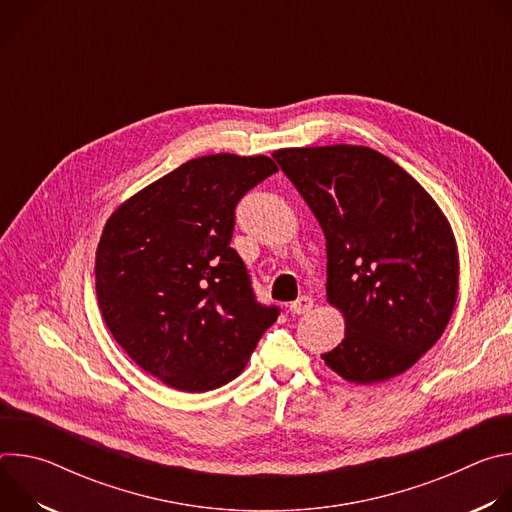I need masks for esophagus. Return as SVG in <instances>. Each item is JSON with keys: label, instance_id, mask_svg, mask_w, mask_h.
I'll list each match as a JSON object with an SVG mask.
<instances>
[{"label": "esophagus", "instance_id": "obj_1", "mask_svg": "<svg viewBox=\"0 0 512 512\" xmlns=\"http://www.w3.org/2000/svg\"><path fill=\"white\" fill-rule=\"evenodd\" d=\"M312 308H314V300L310 296H302L300 300H296L294 304L289 306V312L296 314V316H302V314H308Z\"/></svg>", "mask_w": 512, "mask_h": 512}]
</instances>
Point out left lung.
Segmentation results:
<instances>
[{
    "mask_svg": "<svg viewBox=\"0 0 512 512\" xmlns=\"http://www.w3.org/2000/svg\"><path fill=\"white\" fill-rule=\"evenodd\" d=\"M326 239V300L344 338L322 354L348 383L407 369L454 314L460 257L444 210L401 166L367 145L283 148L273 154Z\"/></svg>",
    "mask_w": 512,
    "mask_h": 512,
    "instance_id": "obj_1",
    "label": "left lung"
}]
</instances>
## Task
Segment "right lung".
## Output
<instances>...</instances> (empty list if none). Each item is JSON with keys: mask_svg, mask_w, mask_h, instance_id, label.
I'll return each instance as SVG.
<instances>
[{"mask_svg": "<svg viewBox=\"0 0 512 512\" xmlns=\"http://www.w3.org/2000/svg\"><path fill=\"white\" fill-rule=\"evenodd\" d=\"M277 166L267 156L194 158L121 202L95 257L103 320L139 369L184 393L243 373L277 308L255 302L231 247L235 206Z\"/></svg>", "mask_w": 512, "mask_h": 512, "instance_id": "add662e5", "label": "right lung"}]
</instances>
